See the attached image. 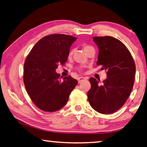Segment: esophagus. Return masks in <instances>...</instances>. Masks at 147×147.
<instances>
[{
	"instance_id": "34e87169",
	"label": "esophagus",
	"mask_w": 147,
	"mask_h": 147,
	"mask_svg": "<svg viewBox=\"0 0 147 147\" xmlns=\"http://www.w3.org/2000/svg\"><path fill=\"white\" fill-rule=\"evenodd\" d=\"M86 78L83 77V76H80V77L78 78V83H80L81 82H82L83 80H86Z\"/></svg>"
}]
</instances>
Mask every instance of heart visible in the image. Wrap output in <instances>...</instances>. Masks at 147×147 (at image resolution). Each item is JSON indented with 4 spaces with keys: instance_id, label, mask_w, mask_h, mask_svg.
Instances as JSON below:
<instances>
[{
    "instance_id": "b5f03b06",
    "label": "heart",
    "mask_w": 147,
    "mask_h": 147,
    "mask_svg": "<svg viewBox=\"0 0 147 147\" xmlns=\"http://www.w3.org/2000/svg\"><path fill=\"white\" fill-rule=\"evenodd\" d=\"M89 47H90V46H89V45H84V50H86V49H88V48H89ZM72 54H73V51H71V52H70V53H69V56H71Z\"/></svg>"
}]
</instances>
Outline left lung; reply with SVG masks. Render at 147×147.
I'll list each match as a JSON object with an SVG mask.
<instances>
[{
    "instance_id": "obj_1",
    "label": "left lung",
    "mask_w": 147,
    "mask_h": 147,
    "mask_svg": "<svg viewBox=\"0 0 147 147\" xmlns=\"http://www.w3.org/2000/svg\"><path fill=\"white\" fill-rule=\"evenodd\" d=\"M99 49L97 65L107 71V78L89 79L88 99L94 110L103 114L115 112L125 103L133 89L135 64L131 53L119 39L111 36L94 37Z\"/></svg>"
}]
</instances>
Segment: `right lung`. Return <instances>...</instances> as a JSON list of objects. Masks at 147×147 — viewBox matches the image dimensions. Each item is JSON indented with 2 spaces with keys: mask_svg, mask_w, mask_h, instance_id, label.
Returning a JSON list of instances; mask_svg holds the SVG:
<instances>
[{
  "mask_svg": "<svg viewBox=\"0 0 147 147\" xmlns=\"http://www.w3.org/2000/svg\"><path fill=\"white\" fill-rule=\"evenodd\" d=\"M76 40L65 34H52L34 46L24 63V82L34 104L45 111H57L65 106L78 81L71 76L61 77L55 69L64 65L70 47Z\"/></svg>",
  "mask_w": 147,
  "mask_h": 147,
  "instance_id": "1",
  "label": "right lung"
}]
</instances>
